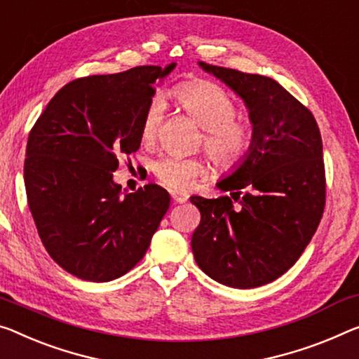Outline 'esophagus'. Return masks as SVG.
<instances>
[{
    "label": "esophagus",
    "mask_w": 359,
    "mask_h": 359,
    "mask_svg": "<svg viewBox=\"0 0 359 359\" xmlns=\"http://www.w3.org/2000/svg\"><path fill=\"white\" fill-rule=\"evenodd\" d=\"M172 198L175 203H184L189 197H187V194H181V192H172Z\"/></svg>",
    "instance_id": "obj_1"
}]
</instances>
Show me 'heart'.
<instances>
[{
    "instance_id": "1",
    "label": "heart",
    "mask_w": 359,
    "mask_h": 359,
    "mask_svg": "<svg viewBox=\"0 0 359 359\" xmlns=\"http://www.w3.org/2000/svg\"><path fill=\"white\" fill-rule=\"evenodd\" d=\"M173 96L186 114L205 130L203 142L213 161L224 170H234L249 157L255 146V131L244 120H236L234 99L222 86L207 80H194L175 88ZM163 115V102L154 99L141 123L142 140L152 141ZM163 186L173 191H187L198 176L205 175L207 165L201 157L165 154L152 165Z\"/></svg>"
}]
</instances>
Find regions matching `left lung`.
Listing matches in <instances>:
<instances>
[{"mask_svg":"<svg viewBox=\"0 0 359 359\" xmlns=\"http://www.w3.org/2000/svg\"><path fill=\"white\" fill-rule=\"evenodd\" d=\"M249 110L255 146L217 187L232 198L191 202L201 223L191 239L207 276L234 289L273 283L299 260L321 222L326 201L323 141L313 114L269 76L198 62ZM246 194L240 197V191Z\"/></svg>","mask_w":359,"mask_h":359,"instance_id":"left-lung-1","label":"left lung"}]
</instances>
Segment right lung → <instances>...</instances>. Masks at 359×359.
I'll list each match as a JSON object with an SVG mask.
<instances>
[{
	"instance_id": "right-lung-1",
	"label": "right lung",
	"mask_w": 359,
	"mask_h": 359,
	"mask_svg": "<svg viewBox=\"0 0 359 359\" xmlns=\"http://www.w3.org/2000/svg\"><path fill=\"white\" fill-rule=\"evenodd\" d=\"M176 67L142 65L70 81L56 93L27 141L24 180L38 236L76 278L107 283L144 257L170 207L163 187L122 192L118 156L140 149L156 86Z\"/></svg>"
}]
</instances>
